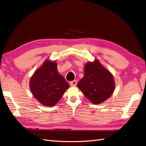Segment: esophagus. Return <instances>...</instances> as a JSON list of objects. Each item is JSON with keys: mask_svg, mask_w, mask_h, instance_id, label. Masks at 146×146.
<instances>
[{"mask_svg": "<svg viewBox=\"0 0 146 146\" xmlns=\"http://www.w3.org/2000/svg\"><path fill=\"white\" fill-rule=\"evenodd\" d=\"M70 84L71 86H76L77 84V81L76 80H74L73 81H71L70 83Z\"/></svg>", "mask_w": 146, "mask_h": 146, "instance_id": "esophagus-1", "label": "esophagus"}]
</instances>
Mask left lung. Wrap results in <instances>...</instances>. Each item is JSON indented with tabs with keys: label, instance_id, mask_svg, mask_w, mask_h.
Segmentation results:
<instances>
[{
	"label": "left lung",
	"instance_id": "obj_1",
	"mask_svg": "<svg viewBox=\"0 0 146 146\" xmlns=\"http://www.w3.org/2000/svg\"><path fill=\"white\" fill-rule=\"evenodd\" d=\"M77 86L92 103L99 104L113 94L115 81L113 74L95 58L84 65V76Z\"/></svg>",
	"mask_w": 146,
	"mask_h": 146
}]
</instances>
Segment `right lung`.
Returning <instances> with one entry per match:
<instances>
[{
    "label": "right lung",
    "mask_w": 146,
    "mask_h": 146,
    "mask_svg": "<svg viewBox=\"0 0 146 146\" xmlns=\"http://www.w3.org/2000/svg\"><path fill=\"white\" fill-rule=\"evenodd\" d=\"M70 85L60 74L56 62L47 59L31 77L29 88L38 102L47 107L54 106Z\"/></svg>",
    "instance_id": "right-lung-1"
}]
</instances>
